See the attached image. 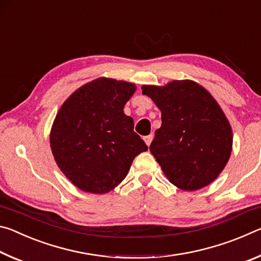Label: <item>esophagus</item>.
<instances>
[{"label":"esophagus","mask_w":261,"mask_h":261,"mask_svg":"<svg viewBox=\"0 0 261 261\" xmlns=\"http://www.w3.org/2000/svg\"><path fill=\"white\" fill-rule=\"evenodd\" d=\"M144 140H145V143H146L147 146H149V145H151V143H152V140H153V135H148L146 137H144Z\"/></svg>","instance_id":"esophagus-1"}]
</instances>
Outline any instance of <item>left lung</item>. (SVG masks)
<instances>
[{"label":"left lung","instance_id":"left-lung-1","mask_svg":"<svg viewBox=\"0 0 261 261\" xmlns=\"http://www.w3.org/2000/svg\"><path fill=\"white\" fill-rule=\"evenodd\" d=\"M141 88L161 110L149 151L169 182L184 191L213 182L232 149L231 126L215 99L192 81Z\"/></svg>","mask_w":261,"mask_h":261}]
</instances>
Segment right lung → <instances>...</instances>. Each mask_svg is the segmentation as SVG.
I'll use <instances>...</instances> for the list:
<instances>
[{
	"label": "right lung",
	"mask_w": 261,
	"mask_h": 261,
	"mask_svg": "<svg viewBox=\"0 0 261 261\" xmlns=\"http://www.w3.org/2000/svg\"><path fill=\"white\" fill-rule=\"evenodd\" d=\"M131 83L98 78L62 105L53 123L50 147L67 178L83 191L107 193L125 178L134 159L147 151L123 112L135 93Z\"/></svg>",
	"instance_id": "right-lung-1"
}]
</instances>
